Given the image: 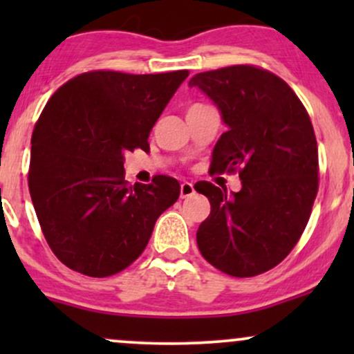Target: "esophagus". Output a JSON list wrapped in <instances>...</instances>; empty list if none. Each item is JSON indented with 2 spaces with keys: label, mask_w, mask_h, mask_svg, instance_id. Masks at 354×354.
I'll return each instance as SVG.
<instances>
[{
  "label": "esophagus",
  "mask_w": 354,
  "mask_h": 354,
  "mask_svg": "<svg viewBox=\"0 0 354 354\" xmlns=\"http://www.w3.org/2000/svg\"><path fill=\"white\" fill-rule=\"evenodd\" d=\"M194 194V186L193 183L188 181H183L181 183V198H189Z\"/></svg>",
  "instance_id": "esophagus-1"
}]
</instances>
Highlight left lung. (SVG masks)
Listing matches in <instances>:
<instances>
[{"label":"left lung","instance_id":"8db88e82","mask_svg":"<svg viewBox=\"0 0 354 354\" xmlns=\"http://www.w3.org/2000/svg\"><path fill=\"white\" fill-rule=\"evenodd\" d=\"M219 109L228 131L211 171H239L241 189L194 185L211 213L196 233L203 258L223 273L250 278L274 268L301 238L318 193V145L303 103L281 78L238 64L189 80Z\"/></svg>","mask_w":354,"mask_h":354}]
</instances>
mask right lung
<instances>
[{
  "label": "right lung",
  "mask_w": 354,
  "mask_h": 354,
  "mask_svg": "<svg viewBox=\"0 0 354 354\" xmlns=\"http://www.w3.org/2000/svg\"><path fill=\"white\" fill-rule=\"evenodd\" d=\"M189 73H83L44 106L31 136L28 185L53 253L93 278L123 271L145 251L180 183L124 180V153L148 151L154 123Z\"/></svg>",
  "instance_id": "1"
}]
</instances>
